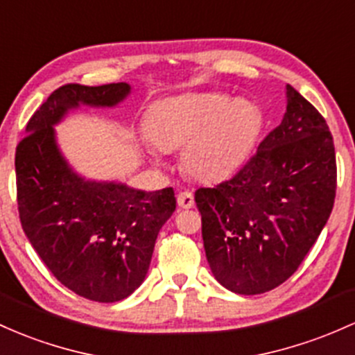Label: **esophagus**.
<instances>
[{
  "label": "esophagus",
  "mask_w": 355,
  "mask_h": 355,
  "mask_svg": "<svg viewBox=\"0 0 355 355\" xmlns=\"http://www.w3.org/2000/svg\"><path fill=\"white\" fill-rule=\"evenodd\" d=\"M177 204L180 209H192L193 204H196V202H193V193L192 192L178 193Z\"/></svg>",
  "instance_id": "obj_1"
}]
</instances>
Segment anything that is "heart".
I'll list each match as a JSON object with an SVG mask.
<instances>
[{
  "label": "heart",
  "instance_id": "b5f03b06",
  "mask_svg": "<svg viewBox=\"0 0 355 355\" xmlns=\"http://www.w3.org/2000/svg\"><path fill=\"white\" fill-rule=\"evenodd\" d=\"M145 124L158 150L184 148L182 165L190 177L219 182L239 170L252 153L263 130V114L249 99L184 94L153 104Z\"/></svg>",
  "mask_w": 355,
  "mask_h": 355
}]
</instances>
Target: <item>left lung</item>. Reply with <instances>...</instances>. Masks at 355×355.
I'll return each instance as SVG.
<instances>
[{"mask_svg": "<svg viewBox=\"0 0 355 355\" xmlns=\"http://www.w3.org/2000/svg\"><path fill=\"white\" fill-rule=\"evenodd\" d=\"M337 189L336 148L320 112L286 85V112L256 155L198 189L205 256L217 282L259 295L286 282L320 236Z\"/></svg>", "mask_w": 355, "mask_h": 355, "instance_id": "1", "label": "left lung"}]
</instances>
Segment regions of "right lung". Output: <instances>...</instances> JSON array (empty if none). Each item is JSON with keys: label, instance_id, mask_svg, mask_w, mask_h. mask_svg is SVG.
Wrapping results in <instances>:
<instances>
[{"label": "right lung", "instance_id": "right-lung-1", "mask_svg": "<svg viewBox=\"0 0 355 355\" xmlns=\"http://www.w3.org/2000/svg\"><path fill=\"white\" fill-rule=\"evenodd\" d=\"M126 83L67 84L49 96L26 124L15 155L21 227L45 266L73 293L112 303L145 282L159 229L173 214V189L157 192L77 173L55 126L80 106L116 107Z\"/></svg>", "mask_w": 355, "mask_h": 355}]
</instances>
